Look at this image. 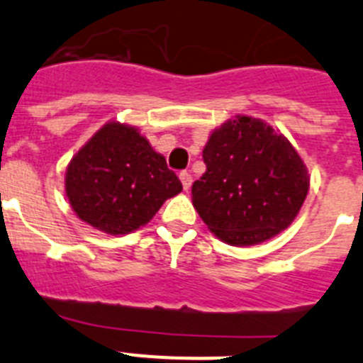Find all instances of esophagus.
Segmentation results:
<instances>
[{"instance_id": "1", "label": "esophagus", "mask_w": 363, "mask_h": 363, "mask_svg": "<svg viewBox=\"0 0 363 363\" xmlns=\"http://www.w3.org/2000/svg\"><path fill=\"white\" fill-rule=\"evenodd\" d=\"M179 179H181L182 188L184 189H188L189 186H191V174H189V172H181V174H179Z\"/></svg>"}]
</instances>
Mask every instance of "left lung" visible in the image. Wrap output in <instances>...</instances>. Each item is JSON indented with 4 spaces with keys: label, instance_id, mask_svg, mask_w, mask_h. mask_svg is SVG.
Instances as JSON below:
<instances>
[{
    "label": "left lung",
    "instance_id": "1",
    "mask_svg": "<svg viewBox=\"0 0 363 363\" xmlns=\"http://www.w3.org/2000/svg\"><path fill=\"white\" fill-rule=\"evenodd\" d=\"M206 172L191 186L194 206L213 235L253 246L286 230L308 195V169L269 125L238 116L211 133Z\"/></svg>",
    "mask_w": 363,
    "mask_h": 363
}]
</instances>
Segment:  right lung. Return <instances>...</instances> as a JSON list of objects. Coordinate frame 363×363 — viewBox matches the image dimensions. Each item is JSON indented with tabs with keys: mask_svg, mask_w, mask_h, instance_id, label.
Here are the masks:
<instances>
[{
	"mask_svg": "<svg viewBox=\"0 0 363 363\" xmlns=\"http://www.w3.org/2000/svg\"><path fill=\"white\" fill-rule=\"evenodd\" d=\"M65 188L81 220L125 235L152 220L182 184L135 128L108 123L72 159Z\"/></svg>",
	"mask_w": 363,
	"mask_h": 363,
	"instance_id": "right-lung-1",
	"label": "right lung"
}]
</instances>
